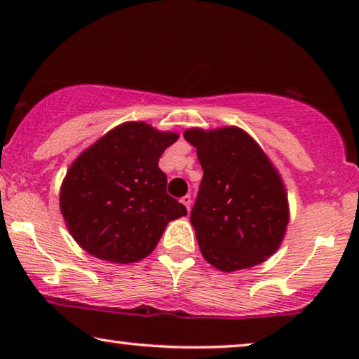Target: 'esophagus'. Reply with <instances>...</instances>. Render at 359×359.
Masks as SVG:
<instances>
[{"label":"esophagus","instance_id":"34e87169","mask_svg":"<svg viewBox=\"0 0 359 359\" xmlns=\"http://www.w3.org/2000/svg\"><path fill=\"white\" fill-rule=\"evenodd\" d=\"M181 203H183L184 205H186V209H191V204H193V199H191V196L189 194H186V196H183V198H181Z\"/></svg>","mask_w":359,"mask_h":359}]
</instances>
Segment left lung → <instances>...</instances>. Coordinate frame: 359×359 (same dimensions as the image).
<instances>
[{
    "mask_svg": "<svg viewBox=\"0 0 359 359\" xmlns=\"http://www.w3.org/2000/svg\"><path fill=\"white\" fill-rule=\"evenodd\" d=\"M184 139L204 171L191 224L205 262L227 273L263 263L279 248L289 222L281 176L238 127L188 129Z\"/></svg>",
    "mask_w": 359,
    "mask_h": 359,
    "instance_id": "obj_1",
    "label": "left lung"
}]
</instances>
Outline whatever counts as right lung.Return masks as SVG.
<instances>
[{"mask_svg": "<svg viewBox=\"0 0 359 359\" xmlns=\"http://www.w3.org/2000/svg\"><path fill=\"white\" fill-rule=\"evenodd\" d=\"M178 140L145 122H126L83 151L67 171L60 210L72 237L93 257L135 263L149 257L186 208L166 194L158 160Z\"/></svg>", "mask_w": 359, "mask_h": 359, "instance_id": "obj_1", "label": "right lung"}]
</instances>
